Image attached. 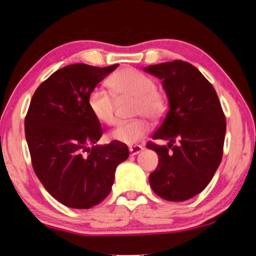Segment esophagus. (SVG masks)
Returning <instances> with one entry per match:
<instances>
[{"label": "esophagus", "mask_w": 256, "mask_h": 256, "mask_svg": "<svg viewBox=\"0 0 256 256\" xmlns=\"http://www.w3.org/2000/svg\"><path fill=\"white\" fill-rule=\"evenodd\" d=\"M143 149L144 148H143L142 146H132L129 148V152H130L132 156H135V155H138V154L141 152Z\"/></svg>", "instance_id": "obj_1"}]
</instances>
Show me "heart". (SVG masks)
<instances>
[{
	"label": "heart",
	"instance_id": "heart-1",
	"mask_svg": "<svg viewBox=\"0 0 256 256\" xmlns=\"http://www.w3.org/2000/svg\"><path fill=\"white\" fill-rule=\"evenodd\" d=\"M110 90L93 88L88 96V107L96 120L112 126L116 122V99H134L132 114L146 116L150 120H158L166 112V98L156 88V82L152 76L132 68H122L112 76L108 82ZM149 132V124L138 118L122 122L110 134L113 141L134 144Z\"/></svg>",
	"mask_w": 256,
	"mask_h": 256
}]
</instances>
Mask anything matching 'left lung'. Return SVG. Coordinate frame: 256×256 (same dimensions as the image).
<instances>
[{
    "mask_svg": "<svg viewBox=\"0 0 256 256\" xmlns=\"http://www.w3.org/2000/svg\"><path fill=\"white\" fill-rule=\"evenodd\" d=\"M143 70L162 80L169 100V110L152 135L169 143L146 144L158 155L150 186L166 200H188L208 186L222 162L225 114L211 82L190 62H166ZM177 139L180 144L174 146Z\"/></svg>",
    "mask_w": 256,
    "mask_h": 256,
    "instance_id": "8db88e82",
    "label": "left lung"
}]
</instances>
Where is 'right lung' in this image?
<instances>
[{"mask_svg":"<svg viewBox=\"0 0 256 256\" xmlns=\"http://www.w3.org/2000/svg\"><path fill=\"white\" fill-rule=\"evenodd\" d=\"M118 66H65L42 82L31 99L24 127L34 174L68 208H90L102 202L116 166L129 156L124 143L94 146L102 128L88 107L90 90Z\"/></svg>","mask_w":256,"mask_h":256,"instance_id":"right-lung-1","label":"right lung"}]
</instances>
